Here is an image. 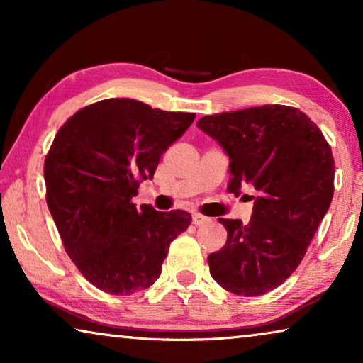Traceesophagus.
I'll use <instances>...</instances> for the list:
<instances>
[{
  "instance_id": "esophagus-1",
  "label": "esophagus",
  "mask_w": 363,
  "mask_h": 363,
  "mask_svg": "<svg viewBox=\"0 0 363 363\" xmlns=\"http://www.w3.org/2000/svg\"><path fill=\"white\" fill-rule=\"evenodd\" d=\"M192 223L195 225H203L206 223H210V219H208L206 216H203V214H199V213H194L192 214Z\"/></svg>"
}]
</instances>
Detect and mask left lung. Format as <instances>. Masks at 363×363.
<instances>
[{
	"instance_id": "8db88e82",
	"label": "left lung",
	"mask_w": 363,
	"mask_h": 363,
	"mask_svg": "<svg viewBox=\"0 0 363 363\" xmlns=\"http://www.w3.org/2000/svg\"><path fill=\"white\" fill-rule=\"evenodd\" d=\"M196 126L230 158L229 192L255 201L248 224L219 219L227 242L208 256L224 290L259 296L284 284L303 261L335 190V160L322 131L299 108L262 106L208 115Z\"/></svg>"
}]
</instances>
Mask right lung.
Listing matches in <instances>:
<instances>
[{
	"label": "right lung",
	"instance_id": "add662e5",
	"mask_svg": "<svg viewBox=\"0 0 363 363\" xmlns=\"http://www.w3.org/2000/svg\"><path fill=\"white\" fill-rule=\"evenodd\" d=\"M195 113L104 99L70 116L45 160L46 203L67 255L99 290L128 296L153 285L187 211L136 208L139 184Z\"/></svg>",
	"mask_w": 363,
	"mask_h": 363
}]
</instances>
